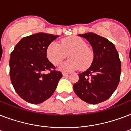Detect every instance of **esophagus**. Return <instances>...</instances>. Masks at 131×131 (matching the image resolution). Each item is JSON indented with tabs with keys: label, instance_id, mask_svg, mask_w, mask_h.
I'll return each mask as SVG.
<instances>
[{
	"label": "esophagus",
	"instance_id": "1",
	"mask_svg": "<svg viewBox=\"0 0 131 131\" xmlns=\"http://www.w3.org/2000/svg\"><path fill=\"white\" fill-rule=\"evenodd\" d=\"M62 74H63V77H67V76L68 75V73H66V72H62Z\"/></svg>",
	"mask_w": 131,
	"mask_h": 131
}]
</instances>
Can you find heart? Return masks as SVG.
Here are the masks:
<instances>
[{"label":"heart","mask_w":131,"mask_h":131,"mask_svg":"<svg viewBox=\"0 0 131 131\" xmlns=\"http://www.w3.org/2000/svg\"><path fill=\"white\" fill-rule=\"evenodd\" d=\"M70 52V59L61 66L63 70H74L81 68H88L92 64L94 58V52L87 46L83 39L77 36H71L63 39L61 44L52 41L46 48V56L52 64L57 66L67 57Z\"/></svg>","instance_id":"1"}]
</instances>
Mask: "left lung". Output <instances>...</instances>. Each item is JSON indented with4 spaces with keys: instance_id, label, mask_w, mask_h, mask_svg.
<instances>
[{
    "instance_id": "obj_1",
    "label": "left lung",
    "mask_w": 131,
    "mask_h": 131,
    "mask_svg": "<svg viewBox=\"0 0 131 131\" xmlns=\"http://www.w3.org/2000/svg\"><path fill=\"white\" fill-rule=\"evenodd\" d=\"M92 46L94 54L91 66L79 74L73 89L77 96L89 104L107 100L116 90L121 74V62L115 46L106 38L93 33L80 34Z\"/></svg>"
}]
</instances>
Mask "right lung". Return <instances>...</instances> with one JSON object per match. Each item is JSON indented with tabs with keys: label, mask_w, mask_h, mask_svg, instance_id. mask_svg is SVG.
<instances>
[{
	"label": "right lung",
	"mask_w": 131,
	"mask_h": 131,
	"mask_svg": "<svg viewBox=\"0 0 131 131\" xmlns=\"http://www.w3.org/2000/svg\"><path fill=\"white\" fill-rule=\"evenodd\" d=\"M59 37L38 33L23 37L16 45L9 60L10 79L14 90L25 101L39 104L49 98L55 91L62 77L46 57L48 46Z\"/></svg>",
	"instance_id": "1"
}]
</instances>
